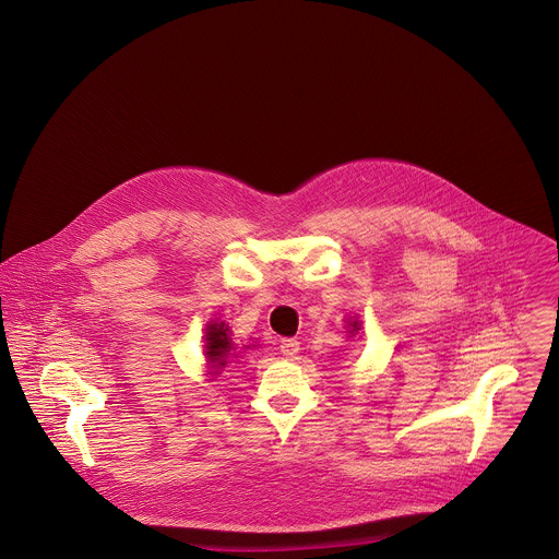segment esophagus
I'll return each instance as SVG.
<instances>
[{
  "label": "esophagus",
  "mask_w": 559,
  "mask_h": 559,
  "mask_svg": "<svg viewBox=\"0 0 559 559\" xmlns=\"http://www.w3.org/2000/svg\"><path fill=\"white\" fill-rule=\"evenodd\" d=\"M280 350H282V355H284V357H288V359L297 357V353L301 350L299 340H295V337H284V340H282V344H280Z\"/></svg>",
  "instance_id": "1"
}]
</instances>
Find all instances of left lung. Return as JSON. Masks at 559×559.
I'll return each mask as SVG.
<instances>
[{
	"mask_svg": "<svg viewBox=\"0 0 559 559\" xmlns=\"http://www.w3.org/2000/svg\"><path fill=\"white\" fill-rule=\"evenodd\" d=\"M357 331H359V322H357V320H353V322H350V331H348V333H357Z\"/></svg>",
	"mask_w": 559,
	"mask_h": 559,
	"instance_id": "8db88e82",
	"label": "left lung"
}]
</instances>
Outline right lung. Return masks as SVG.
I'll list each match as a JSON object with an SVG mask.
<instances>
[{
  "label": "right lung",
  "mask_w": 559,
  "mask_h": 559,
  "mask_svg": "<svg viewBox=\"0 0 559 559\" xmlns=\"http://www.w3.org/2000/svg\"><path fill=\"white\" fill-rule=\"evenodd\" d=\"M206 344H204V353L209 357V374L217 377L219 370L226 368L228 364V357L233 355L235 350V344H233V337H230V326L222 320H213L211 324H206V335H204Z\"/></svg>",
  "instance_id": "add662e5"
}]
</instances>
